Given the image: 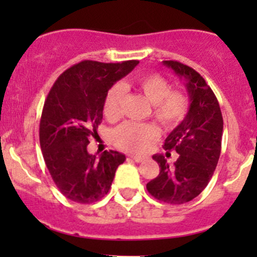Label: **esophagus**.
<instances>
[{
	"label": "esophagus",
	"mask_w": 257,
	"mask_h": 257,
	"mask_svg": "<svg viewBox=\"0 0 257 257\" xmlns=\"http://www.w3.org/2000/svg\"><path fill=\"white\" fill-rule=\"evenodd\" d=\"M131 158L137 163H142L144 160V157H139V155H131Z\"/></svg>",
	"instance_id": "esophagus-1"
}]
</instances>
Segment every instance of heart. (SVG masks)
I'll return each instance as SVG.
<instances>
[{
	"label": "heart",
	"instance_id": "1",
	"mask_svg": "<svg viewBox=\"0 0 257 257\" xmlns=\"http://www.w3.org/2000/svg\"><path fill=\"white\" fill-rule=\"evenodd\" d=\"M133 84L141 90L153 104V115L158 123L167 131L177 128L184 120L189 110V100L184 93L170 90V84L159 74H145L133 80ZM123 88L113 85L105 94L103 112L108 119L118 118L120 114ZM159 137V132L150 124H138L125 121L113 132L114 144L121 150L141 153L147 149L150 142Z\"/></svg>",
	"mask_w": 257,
	"mask_h": 257
}]
</instances>
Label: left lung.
Wrapping results in <instances>:
<instances>
[{"instance_id":"1","label":"left lung","mask_w":257,"mask_h":257,"mask_svg":"<svg viewBox=\"0 0 257 257\" xmlns=\"http://www.w3.org/2000/svg\"><path fill=\"white\" fill-rule=\"evenodd\" d=\"M163 63L185 80L190 105L164 143L165 150L178 153V160L169 165L162 154L153 155L160 173L147 189L158 200L180 205L196 198L212 178L221 152L224 121L214 92L195 69L177 61Z\"/></svg>"}]
</instances>
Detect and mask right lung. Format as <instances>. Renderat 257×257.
I'll use <instances>...</instances> for the list:
<instances>
[{
    "instance_id": "right-lung-1",
    "label": "right lung",
    "mask_w": 257,
    "mask_h": 257,
    "mask_svg": "<svg viewBox=\"0 0 257 257\" xmlns=\"http://www.w3.org/2000/svg\"><path fill=\"white\" fill-rule=\"evenodd\" d=\"M138 63L79 62L64 71L49 90L40 123L41 149L54 184L69 200L90 204L102 199L125 160L115 150H105L97 158L88 153L87 145L90 137L97 136L107 92Z\"/></svg>"
}]
</instances>
